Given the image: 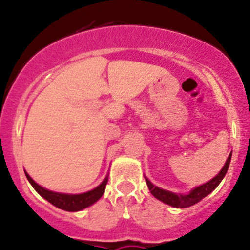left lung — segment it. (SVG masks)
I'll return each mask as SVG.
<instances>
[{
	"label": "left lung",
	"instance_id": "left-lung-1",
	"mask_svg": "<svg viewBox=\"0 0 250 250\" xmlns=\"http://www.w3.org/2000/svg\"><path fill=\"white\" fill-rule=\"evenodd\" d=\"M231 155H232V151H231V154L229 155L228 160H226V163L224 165L223 168H221V171L218 173V176H215L212 181L195 188V189L191 190L190 194L188 195H181V194L178 195L171 191H166V190H163L160 189V188L153 185L148 181V179L146 178V185H148L151 195H153L154 197H156L158 200H160V201H163L164 203H166V205H169L172 206V207H177V208L190 207V206L195 205V203L200 202L202 199H205L207 195H209L210 192H212L213 190L219 185V183L223 181L226 172H228L229 165H230V161H231Z\"/></svg>",
	"mask_w": 250,
	"mask_h": 250
}]
</instances>
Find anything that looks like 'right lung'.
<instances>
[{
  "instance_id": "obj_1",
  "label": "right lung",
  "mask_w": 250,
  "mask_h": 250,
  "mask_svg": "<svg viewBox=\"0 0 250 250\" xmlns=\"http://www.w3.org/2000/svg\"><path fill=\"white\" fill-rule=\"evenodd\" d=\"M25 174H26V178L29 179L31 185L35 188V190L41 195V196L44 197L47 201L55 206V207L61 208V209L63 210H68V212H77V210L84 209V208L89 207L92 203L96 202L97 200L101 199L104 190H106V185L108 182V178H106L99 187L95 188L91 191H87L79 195H68L49 191V190L44 189V188H42L41 185H38L26 172H25Z\"/></svg>"
}]
</instances>
